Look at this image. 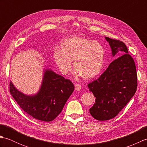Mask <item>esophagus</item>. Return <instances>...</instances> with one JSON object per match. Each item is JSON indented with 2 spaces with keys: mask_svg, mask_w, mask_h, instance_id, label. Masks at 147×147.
<instances>
[{
  "mask_svg": "<svg viewBox=\"0 0 147 147\" xmlns=\"http://www.w3.org/2000/svg\"><path fill=\"white\" fill-rule=\"evenodd\" d=\"M81 89H82V87H81L80 85H79V84L75 85V90H76V91H80Z\"/></svg>",
  "mask_w": 147,
  "mask_h": 147,
  "instance_id": "34e87169",
  "label": "esophagus"
}]
</instances>
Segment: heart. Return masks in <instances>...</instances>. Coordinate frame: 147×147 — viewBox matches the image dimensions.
<instances>
[{"label":"heart","instance_id":"1","mask_svg":"<svg viewBox=\"0 0 147 147\" xmlns=\"http://www.w3.org/2000/svg\"><path fill=\"white\" fill-rule=\"evenodd\" d=\"M105 52L100 43L85 37L73 36L62 41L58 51L54 52V59L61 73L70 71L72 62L76 76L85 80L96 76L104 64Z\"/></svg>","mask_w":147,"mask_h":147}]
</instances>
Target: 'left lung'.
Wrapping results in <instances>:
<instances>
[{
  "label": "left lung",
  "instance_id": "obj_1",
  "mask_svg": "<svg viewBox=\"0 0 147 147\" xmlns=\"http://www.w3.org/2000/svg\"><path fill=\"white\" fill-rule=\"evenodd\" d=\"M111 47L112 57L123 54L109 64L98 78L89 83V91L95 102L90 109L92 116L98 121H107L116 116L135 95L137 73L133 59L124 43L105 37Z\"/></svg>",
  "mask_w": 147,
  "mask_h": 147
}]
</instances>
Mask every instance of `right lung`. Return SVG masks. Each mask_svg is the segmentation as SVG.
Listing matches in <instances>:
<instances>
[{
    "instance_id": "obj_1",
    "label": "right lung",
    "mask_w": 147,
    "mask_h": 147,
    "mask_svg": "<svg viewBox=\"0 0 147 147\" xmlns=\"http://www.w3.org/2000/svg\"><path fill=\"white\" fill-rule=\"evenodd\" d=\"M74 90L69 80L51 69L43 71L42 84L35 94H24L10 83L11 94L20 107L36 119L45 122L53 121L61 113Z\"/></svg>"
}]
</instances>
